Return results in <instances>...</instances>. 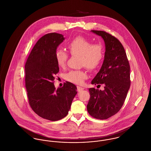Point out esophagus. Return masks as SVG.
Wrapping results in <instances>:
<instances>
[{
  "instance_id": "obj_1",
  "label": "esophagus",
  "mask_w": 151,
  "mask_h": 151,
  "mask_svg": "<svg viewBox=\"0 0 151 151\" xmlns=\"http://www.w3.org/2000/svg\"><path fill=\"white\" fill-rule=\"evenodd\" d=\"M77 90H78V92H80V91H83V90L84 89V88L81 87V86H77Z\"/></svg>"
}]
</instances>
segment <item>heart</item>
<instances>
[{
  "label": "heart",
  "mask_w": 151,
  "mask_h": 151,
  "mask_svg": "<svg viewBox=\"0 0 151 151\" xmlns=\"http://www.w3.org/2000/svg\"><path fill=\"white\" fill-rule=\"evenodd\" d=\"M70 53L80 56V65L89 70H94L101 65L104 56V48L100 43L92 41L83 36H78L70 41L67 45ZM55 59L58 65L64 68L68 59V54L62 49L55 52ZM87 77L86 72L83 70H71L65 74L67 81L76 84H82Z\"/></svg>",
  "instance_id": "obj_1"
}]
</instances>
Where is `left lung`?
Segmentation results:
<instances>
[{"instance_id": "obj_1", "label": "left lung", "mask_w": 151, "mask_h": 151, "mask_svg": "<svg viewBox=\"0 0 151 151\" xmlns=\"http://www.w3.org/2000/svg\"><path fill=\"white\" fill-rule=\"evenodd\" d=\"M91 32L101 36L105 44L103 64L91 84L105 86L104 91L89 88L87 110L93 117L105 120L123 105L130 86V67L124 48L116 38L103 31Z\"/></svg>"}]
</instances>
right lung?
Masks as SVG:
<instances>
[{"label": "right lung", "mask_w": 151, "mask_h": 151, "mask_svg": "<svg viewBox=\"0 0 151 151\" xmlns=\"http://www.w3.org/2000/svg\"><path fill=\"white\" fill-rule=\"evenodd\" d=\"M63 35L50 33L41 37L32 48L25 65V83L29 104L39 116L50 121L65 117L76 95L77 87L70 83L56 89L53 81L59 71L55 59Z\"/></svg>", "instance_id": "right-lung-1"}]
</instances>
